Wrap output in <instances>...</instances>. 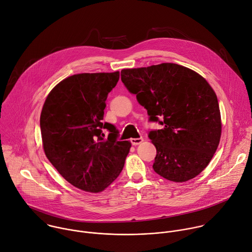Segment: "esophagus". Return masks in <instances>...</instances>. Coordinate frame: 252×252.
<instances>
[{"label": "esophagus", "mask_w": 252, "mask_h": 252, "mask_svg": "<svg viewBox=\"0 0 252 252\" xmlns=\"http://www.w3.org/2000/svg\"><path fill=\"white\" fill-rule=\"evenodd\" d=\"M142 141H143V138H142V137H139V138H131V139H130L131 144L134 145V146L140 144Z\"/></svg>", "instance_id": "esophagus-1"}]
</instances>
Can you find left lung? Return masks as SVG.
I'll use <instances>...</instances> for the list:
<instances>
[{"mask_svg": "<svg viewBox=\"0 0 252 252\" xmlns=\"http://www.w3.org/2000/svg\"><path fill=\"white\" fill-rule=\"evenodd\" d=\"M121 76L147 110L149 122L163 126L148 133L156 147L153 170L173 182L199 175L212 160L221 132L218 98L209 83L175 63L124 69Z\"/></svg>", "mask_w": 252, "mask_h": 252, "instance_id": "obj_1", "label": "left lung"}]
</instances>
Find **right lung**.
Returning <instances> with one entry per match:
<instances>
[{
  "label": "right lung",
  "instance_id": "obj_1",
  "mask_svg": "<svg viewBox=\"0 0 252 252\" xmlns=\"http://www.w3.org/2000/svg\"><path fill=\"white\" fill-rule=\"evenodd\" d=\"M119 79V71L70 76L52 89L41 111L46 157L66 181L84 191L98 193L111 185L129 152L130 142L119 141L117 127L103 123L108 94Z\"/></svg>",
  "mask_w": 252,
  "mask_h": 252
}]
</instances>
